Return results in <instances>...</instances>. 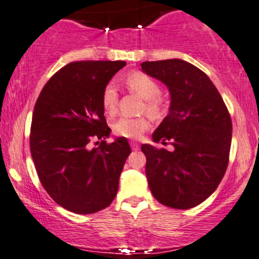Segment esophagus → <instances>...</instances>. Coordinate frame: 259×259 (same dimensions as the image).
Returning a JSON list of instances; mask_svg holds the SVG:
<instances>
[{
  "label": "esophagus",
  "instance_id": "34e87169",
  "mask_svg": "<svg viewBox=\"0 0 259 259\" xmlns=\"http://www.w3.org/2000/svg\"><path fill=\"white\" fill-rule=\"evenodd\" d=\"M131 148H132L133 150H138L139 149V143L138 142H136V141H131Z\"/></svg>",
  "mask_w": 259,
  "mask_h": 259
}]
</instances>
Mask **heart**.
I'll return each instance as SVG.
<instances>
[{
	"mask_svg": "<svg viewBox=\"0 0 259 259\" xmlns=\"http://www.w3.org/2000/svg\"><path fill=\"white\" fill-rule=\"evenodd\" d=\"M126 85L131 92L136 93L142 99L147 101L145 110L148 114L156 116L161 111L160 95L161 88L159 83L150 75L142 73V72H133L127 75ZM117 89L114 84H107L104 88L103 95H101V104L103 109L107 116H114L117 110ZM150 123L147 118H130L121 117L112 124V130L117 136L124 138L136 139L139 138L149 128Z\"/></svg>",
	"mask_w": 259,
	"mask_h": 259,
	"instance_id": "heart-1",
	"label": "heart"
}]
</instances>
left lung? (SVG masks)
Returning a JSON list of instances; mask_svg holds the SVG:
<instances>
[{"instance_id":"obj_1","label":"left lung","mask_w":259,"mask_h":259,"mask_svg":"<svg viewBox=\"0 0 259 259\" xmlns=\"http://www.w3.org/2000/svg\"><path fill=\"white\" fill-rule=\"evenodd\" d=\"M141 67L170 93L168 114L154 131L153 141H170L174 147L168 152L142 145L148 185L161 204L193 208L217 190L228 167L230 115L213 82L192 63L171 59L145 61Z\"/></svg>"}]
</instances>
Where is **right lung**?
Masks as SVG:
<instances>
[{"mask_svg":"<svg viewBox=\"0 0 259 259\" xmlns=\"http://www.w3.org/2000/svg\"><path fill=\"white\" fill-rule=\"evenodd\" d=\"M124 61H77L50 78L37 98L30 152L40 182L57 204L75 214L109 207L131 148L124 137L106 144L111 130L101 95ZM93 138L100 147L89 148Z\"/></svg>","mask_w":259,"mask_h":259,"instance_id":"right-lung-1","label":"right lung"}]
</instances>
